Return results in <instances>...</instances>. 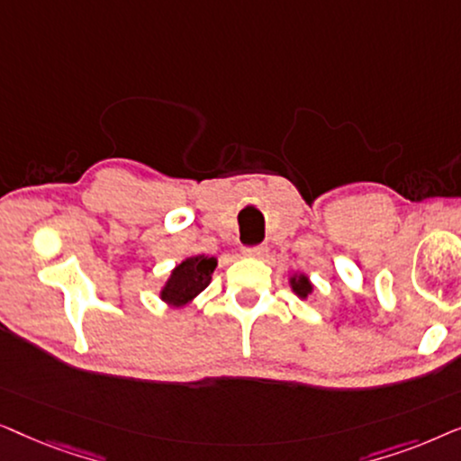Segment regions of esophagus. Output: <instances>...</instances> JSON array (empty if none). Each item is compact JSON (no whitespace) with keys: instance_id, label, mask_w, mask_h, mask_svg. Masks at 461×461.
<instances>
[{"instance_id":"1","label":"esophagus","mask_w":461,"mask_h":461,"mask_svg":"<svg viewBox=\"0 0 461 461\" xmlns=\"http://www.w3.org/2000/svg\"><path fill=\"white\" fill-rule=\"evenodd\" d=\"M243 254L248 258H258V260H262V258L267 256V248H264V245H256V248H245Z\"/></svg>"}]
</instances>
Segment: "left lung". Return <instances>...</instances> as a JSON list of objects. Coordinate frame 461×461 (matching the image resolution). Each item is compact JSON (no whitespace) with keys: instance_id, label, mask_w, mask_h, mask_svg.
I'll return each instance as SVG.
<instances>
[{"instance_id":"1","label":"left lung","mask_w":461,"mask_h":461,"mask_svg":"<svg viewBox=\"0 0 461 461\" xmlns=\"http://www.w3.org/2000/svg\"><path fill=\"white\" fill-rule=\"evenodd\" d=\"M287 281H289V287H292V292L302 300H308V295L314 292L312 281L308 279L306 273H292Z\"/></svg>"}]
</instances>
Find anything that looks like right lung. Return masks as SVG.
<instances>
[{"label":"right lung","instance_id":"1","mask_svg":"<svg viewBox=\"0 0 461 461\" xmlns=\"http://www.w3.org/2000/svg\"><path fill=\"white\" fill-rule=\"evenodd\" d=\"M218 267L213 256H188L176 264L172 273L159 289V298L169 308H182L193 304L194 298L212 283V275Z\"/></svg>","mask_w":461,"mask_h":461}]
</instances>
